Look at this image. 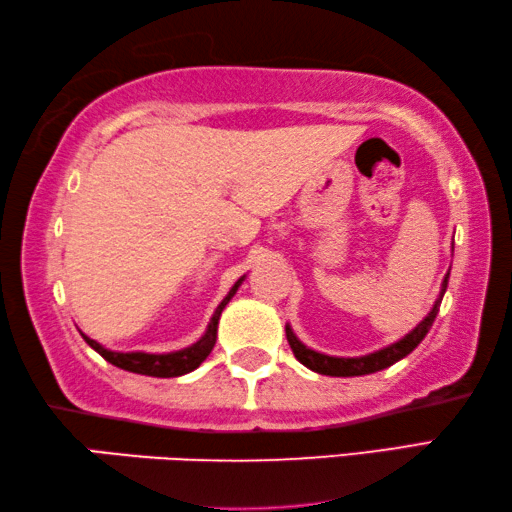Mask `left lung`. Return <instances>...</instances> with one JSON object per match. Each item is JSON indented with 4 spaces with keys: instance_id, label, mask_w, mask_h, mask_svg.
<instances>
[{
    "instance_id": "1",
    "label": "left lung",
    "mask_w": 512,
    "mask_h": 512,
    "mask_svg": "<svg viewBox=\"0 0 512 512\" xmlns=\"http://www.w3.org/2000/svg\"><path fill=\"white\" fill-rule=\"evenodd\" d=\"M447 281H449V274L445 276V281H442L440 297H438V301H435V306L431 308V313L426 315L424 320L417 324L413 331L406 333L401 340H397L395 345L383 347L379 351H374V354L356 356V358L326 356V354H320V351L308 349L304 342H301L297 335L292 333L290 324H286V338L290 342L292 354H295V358L299 360V363L306 365L308 370H313L317 374H326V376H363V374H372V372L385 370V367L395 365L397 360L408 356L410 351H413L424 340V335L429 333V329H431L433 322H435V315H438V311H440V301H442V297H445V292H447Z\"/></svg>"
}]
</instances>
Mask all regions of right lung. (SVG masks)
<instances>
[{"label": "right lung", "mask_w": 512, "mask_h": 512, "mask_svg": "<svg viewBox=\"0 0 512 512\" xmlns=\"http://www.w3.org/2000/svg\"><path fill=\"white\" fill-rule=\"evenodd\" d=\"M242 281H245V276L233 283L229 295H226L220 301V306L215 308L211 322H208L206 333L201 335L195 345H190L186 349L170 351V354H145V351H127V354H124V351H111V349L102 347L99 342L88 338V335H83V333L81 335L99 356L106 358L111 365L120 367V370H127L133 374H145V376H158V379H172V376L188 374L192 370H197V367L206 360V356L213 351L215 340H217V322H220L224 306L229 304L233 295H236V290L240 288Z\"/></svg>", "instance_id": "obj_1"}]
</instances>
